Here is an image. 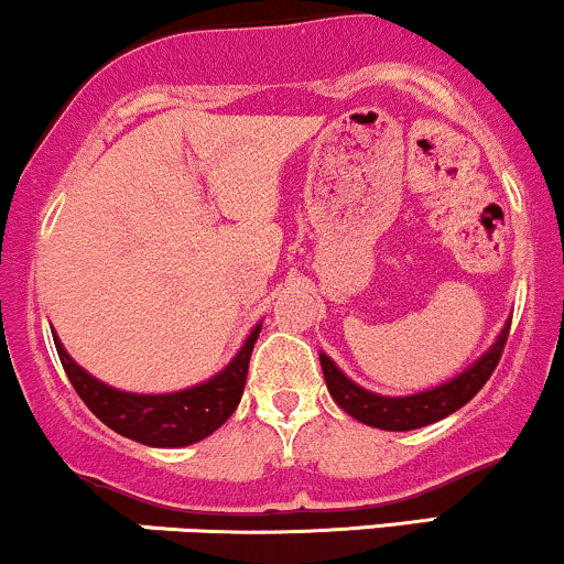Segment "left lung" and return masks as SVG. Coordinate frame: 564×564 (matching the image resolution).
Masks as SVG:
<instances>
[{
	"label": "left lung",
	"mask_w": 564,
	"mask_h": 564,
	"mask_svg": "<svg viewBox=\"0 0 564 564\" xmlns=\"http://www.w3.org/2000/svg\"><path fill=\"white\" fill-rule=\"evenodd\" d=\"M508 328H511V319L502 325L492 347L478 357L476 362H470L465 371H459L457 377L444 381V384L430 387L425 392H414V395H379V392L366 390V387L355 384L325 352H319V366H323V377L325 384H328L330 398L349 416H355L357 422L368 427L398 430L401 433V430L433 425V422L463 409L487 384V379L492 377L502 347H506Z\"/></svg>",
	"instance_id": "left-lung-1"
}]
</instances>
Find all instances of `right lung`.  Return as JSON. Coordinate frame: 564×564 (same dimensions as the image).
<instances>
[{
  "label": "right lung",
  "mask_w": 564,
  "mask_h": 564,
  "mask_svg": "<svg viewBox=\"0 0 564 564\" xmlns=\"http://www.w3.org/2000/svg\"><path fill=\"white\" fill-rule=\"evenodd\" d=\"M260 325L263 323H258L250 330L239 352L231 357V362L223 371H217L202 384L185 387L177 392L118 390V387L96 379L86 368L77 366L56 333H53V341H56L62 366L77 395L107 427L137 441V444L174 449V446H191L207 438L234 414L241 401V392H245L247 368H250V355L258 341Z\"/></svg>",
  "instance_id": "right-lung-1"
}]
</instances>
